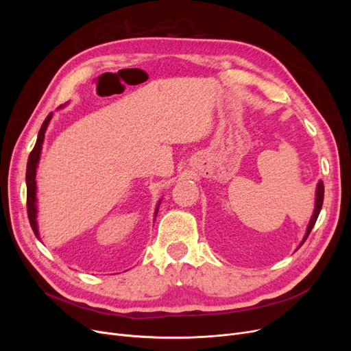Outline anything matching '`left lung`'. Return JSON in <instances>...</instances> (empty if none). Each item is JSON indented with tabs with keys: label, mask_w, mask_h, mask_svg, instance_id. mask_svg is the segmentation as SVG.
I'll return each mask as SVG.
<instances>
[{
	"label": "left lung",
	"mask_w": 351,
	"mask_h": 351,
	"mask_svg": "<svg viewBox=\"0 0 351 351\" xmlns=\"http://www.w3.org/2000/svg\"><path fill=\"white\" fill-rule=\"evenodd\" d=\"M323 199H324V185H323V182L320 180V182H319V185H317V191H316V208H315V213H313V217H311L310 223H308V228H307L306 236H304V239H303V243H304L306 239L308 237V234H310V232H311L313 226H315V223H316V220H317L319 213H320L322 206H323Z\"/></svg>",
	"instance_id": "obj_1"
}]
</instances>
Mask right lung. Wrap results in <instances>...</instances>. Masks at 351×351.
<instances>
[{
    "mask_svg": "<svg viewBox=\"0 0 351 351\" xmlns=\"http://www.w3.org/2000/svg\"><path fill=\"white\" fill-rule=\"evenodd\" d=\"M52 118V114H49L45 121L41 125V129L38 132V138H36L34 149L29 154L28 162H27V212H28V219H29V225L35 233V236L40 239L38 234V226H36V183H35V175H36V165H38L40 160V154H41V147L44 142V135L47 131V126ZM158 212V210H156Z\"/></svg>",
    "mask_w": 351,
    "mask_h": 351,
    "instance_id": "1",
    "label": "right lung"
}]
</instances>
